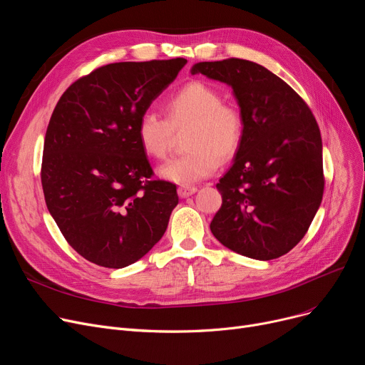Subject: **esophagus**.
I'll return each instance as SVG.
<instances>
[{
    "label": "esophagus",
    "instance_id": "34e87169",
    "mask_svg": "<svg viewBox=\"0 0 365 365\" xmlns=\"http://www.w3.org/2000/svg\"><path fill=\"white\" fill-rule=\"evenodd\" d=\"M197 192V187L195 186H189V185H180L178 187V194L180 198H186V197H190L192 194Z\"/></svg>",
    "mask_w": 365,
    "mask_h": 365
}]
</instances>
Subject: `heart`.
<instances>
[{
  "label": "heart",
  "instance_id": "obj_1",
  "mask_svg": "<svg viewBox=\"0 0 365 365\" xmlns=\"http://www.w3.org/2000/svg\"><path fill=\"white\" fill-rule=\"evenodd\" d=\"M164 118L143 112L136 124V138L148 157L164 160L173 145L175 131L187 125L183 155L165 163L160 176L168 182L190 185L219 168L220 160L235 157L245 123L240 106L223 102L222 94L204 81H189L163 103Z\"/></svg>",
  "mask_w": 365,
  "mask_h": 365
}]
</instances>
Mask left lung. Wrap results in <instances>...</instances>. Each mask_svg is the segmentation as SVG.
Listing matches in <instances>:
<instances>
[{
	"label": "left lung",
	"instance_id": "1",
	"mask_svg": "<svg viewBox=\"0 0 365 365\" xmlns=\"http://www.w3.org/2000/svg\"><path fill=\"white\" fill-rule=\"evenodd\" d=\"M194 75L231 86L245 131L216 187L222 207L210 229L229 250L271 260L308 232L324 194L322 142L312 110L279 76L244 59L200 62Z\"/></svg>",
	"mask_w": 365,
	"mask_h": 365
}]
</instances>
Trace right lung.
I'll return each instance as SVG.
<instances>
[{
    "label": "right lung",
    "mask_w": 365,
    "mask_h": 365,
    "mask_svg": "<svg viewBox=\"0 0 365 365\" xmlns=\"http://www.w3.org/2000/svg\"><path fill=\"white\" fill-rule=\"evenodd\" d=\"M186 59L118 62L71 84L47 127L41 183L50 215L73 250L120 269L164 235L176 185L153 179L136 124Z\"/></svg>",
    "instance_id": "add662e5"
}]
</instances>
